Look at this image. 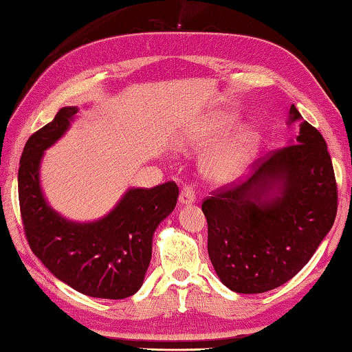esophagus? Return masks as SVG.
I'll return each instance as SVG.
<instances>
[{
  "instance_id": "obj_1",
  "label": "esophagus",
  "mask_w": 352,
  "mask_h": 352,
  "mask_svg": "<svg viewBox=\"0 0 352 352\" xmlns=\"http://www.w3.org/2000/svg\"><path fill=\"white\" fill-rule=\"evenodd\" d=\"M196 202V195L195 190L191 186H184L181 195H179V204L181 205H191Z\"/></svg>"
}]
</instances>
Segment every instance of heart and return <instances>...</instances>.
Listing matches in <instances>:
<instances>
[{
  "instance_id": "b5f03b06",
  "label": "heart",
  "mask_w": 352,
  "mask_h": 352,
  "mask_svg": "<svg viewBox=\"0 0 352 352\" xmlns=\"http://www.w3.org/2000/svg\"><path fill=\"white\" fill-rule=\"evenodd\" d=\"M234 112H214L208 121L202 142L208 144L217 135L234 124ZM261 142V132L254 123H243L234 127L206 150L200 160V173L208 182L231 184L239 179L252 162Z\"/></svg>"
}]
</instances>
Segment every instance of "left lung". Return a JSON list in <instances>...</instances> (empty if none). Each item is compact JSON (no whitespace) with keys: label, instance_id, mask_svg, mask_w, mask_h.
Instances as JSON below:
<instances>
[{"label":"left lung","instance_id":"8db88e82","mask_svg":"<svg viewBox=\"0 0 352 352\" xmlns=\"http://www.w3.org/2000/svg\"><path fill=\"white\" fill-rule=\"evenodd\" d=\"M292 123H299L295 140L258 164L248 181L202 204L210 260L232 292L250 295L285 284L334 223L337 186L327 142L295 104Z\"/></svg>","mask_w":352,"mask_h":352}]
</instances>
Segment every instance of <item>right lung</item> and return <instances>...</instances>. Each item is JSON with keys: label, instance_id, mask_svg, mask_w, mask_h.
<instances>
[{"label": "right lung", "instance_id": "obj_1", "mask_svg": "<svg viewBox=\"0 0 352 352\" xmlns=\"http://www.w3.org/2000/svg\"><path fill=\"white\" fill-rule=\"evenodd\" d=\"M78 112L65 106L28 138L18 171L19 208L33 254L86 296L124 299L144 283L157 225L175 210L179 188L171 181L155 188H129L104 217L74 221L53 210L41 186L45 150L60 140Z\"/></svg>", "mask_w": 352, "mask_h": 352}]
</instances>
